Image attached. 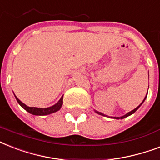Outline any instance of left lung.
Listing matches in <instances>:
<instances>
[{
	"label": "left lung",
	"instance_id": "obj_1",
	"mask_svg": "<svg viewBox=\"0 0 160 160\" xmlns=\"http://www.w3.org/2000/svg\"><path fill=\"white\" fill-rule=\"evenodd\" d=\"M145 98H146V97H145ZM145 98H144V100H145ZM144 100H143V102H144ZM143 102H142V103H143ZM142 103H141V104H140V105H139V106H138V107H136V108H135V109H133V110H132V111L129 112V113H127V114H125V115H124V116H122V117H114V119H124V118H125V117L129 116V115H130V114H134V112L136 111L137 109H139V107L140 106V105H142ZM95 112H96V113H97V114H101V115H105V114H101V113H100V112H98V111H95Z\"/></svg>",
	"mask_w": 160,
	"mask_h": 160
}]
</instances>
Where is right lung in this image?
Masks as SVG:
<instances>
[{
	"instance_id": "right-lung-1",
	"label": "right lung",
	"mask_w": 160,
	"mask_h": 160,
	"mask_svg": "<svg viewBox=\"0 0 160 160\" xmlns=\"http://www.w3.org/2000/svg\"><path fill=\"white\" fill-rule=\"evenodd\" d=\"M16 96V95H15ZM16 99L17 100V102L20 104L22 108L26 109V111H28L29 113H31L32 114H35V115H46V114H52V113H55V112L58 111L59 109H60V107L62 106L63 104V97L60 98V100L58 101L55 105L51 107H49V108H36V107H29L26 106L24 103H22L21 100H19L18 98L16 96Z\"/></svg>"
}]
</instances>
